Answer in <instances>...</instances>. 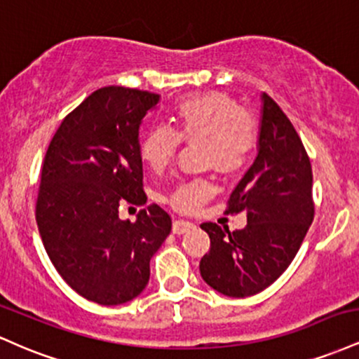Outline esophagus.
<instances>
[{
    "mask_svg": "<svg viewBox=\"0 0 359 359\" xmlns=\"http://www.w3.org/2000/svg\"><path fill=\"white\" fill-rule=\"evenodd\" d=\"M196 228V224H194L192 221H187V219H175L174 224H172V231L175 234H184L187 231H191V229Z\"/></svg>",
    "mask_w": 359,
    "mask_h": 359,
    "instance_id": "1",
    "label": "esophagus"
}]
</instances>
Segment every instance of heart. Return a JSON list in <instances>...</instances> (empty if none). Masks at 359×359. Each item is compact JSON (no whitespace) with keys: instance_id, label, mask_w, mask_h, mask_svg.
Here are the masks:
<instances>
[{"instance_id":"b5f03b06","label":"heart","mask_w":359,"mask_h":359,"mask_svg":"<svg viewBox=\"0 0 359 359\" xmlns=\"http://www.w3.org/2000/svg\"><path fill=\"white\" fill-rule=\"evenodd\" d=\"M172 126L148 128L140 140V156L154 172L175 158L182 140H199L203 163L222 174H236L250 162L258 143L257 119L240 102L221 90H205L179 100L172 109ZM214 194L208 179L182 180L168 192V204L179 211L201 208Z\"/></svg>"}]
</instances>
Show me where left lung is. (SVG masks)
Here are the masks:
<instances>
[{"label":"left lung","instance_id":"1","mask_svg":"<svg viewBox=\"0 0 359 359\" xmlns=\"http://www.w3.org/2000/svg\"><path fill=\"white\" fill-rule=\"evenodd\" d=\"M258 155L228 201V214L246 211V226L203 222L211 248L201 277L228 297L265 290L288 269L314 219L312 167L290 119L269 94L262 96Z\"/></svg>","mask_w":359,"mask_h":359}]
</instances>
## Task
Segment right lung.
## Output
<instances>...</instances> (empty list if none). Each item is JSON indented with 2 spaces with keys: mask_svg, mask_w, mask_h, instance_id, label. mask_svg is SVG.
<instances>
[{
  "mask_svg": "<svg viewBox=\"0 0 359 359\" xmlns=\"http://www.w3.org/2000/svg\"><path fill=\"white\" fill-rule=\"evenodd\" d=\"M160 96L108 86L71 111L53 135L40 175L35 217L48 258L72 290L101 306L135 299L150 259L170 234L158 204L119 219L123 204H143L138 130Z\"/></svg>",
  "mask_w": 359,
  "mask_h": 359,
  "instance_id": "obj_1",
  "label": "right lung"
}]
</instances>
